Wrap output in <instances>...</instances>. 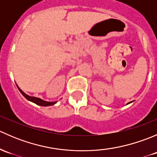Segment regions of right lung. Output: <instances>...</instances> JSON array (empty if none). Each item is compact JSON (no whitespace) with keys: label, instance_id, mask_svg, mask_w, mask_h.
<instances>
[{"label":"right lung","instance_id":"obj_1","mask_svg":"<svg viewBox=\"0 0 157 157\" xmlns=\"http://www.w3.org/2000/svg\"><path fill=\"white\" fill-rule=\"evenodd\" d=\"M17 87H18V86H17ZM18 89H19V90H20V93L23 94V96H24L26 99H28V100L31 101V102H34V103L37 104V105H42V106H48V105H54V104L56 103V102H46V101L42 100V99H39V98L33 97V96H28V95H26L25 93H23V92L22 91V90H20L19 87H18Z\"/></svg>","mask_w":157,"mask_h":157}]
</instances>
